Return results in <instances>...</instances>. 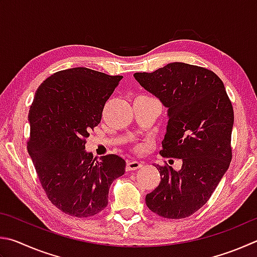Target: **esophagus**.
<instances>
[{
	"label": "esophagus",
	"mask_w": 257,
	"mask_h": 257,
	"mask_svg": "<svg viewBox=\"0 0 257 257\" xmlns=\"http://www.w3.org/2000/svg\"><path fill=\"white\" fill-rule=\"evenodd\" d=\"M143 163L142 162H138V161H129L127 163V171L130 172V171H136L138 169H141V167H143Z\"/></svg>",
	"instance_id": "34e87169"
}]
</instances>
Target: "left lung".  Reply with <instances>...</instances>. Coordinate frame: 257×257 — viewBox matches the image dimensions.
<instances>
[{"label": "left lung", "instance_id": "left-lung-1", "mask_svg": "<svg viewBox=\"0 0 257 257\" xmlns=\"http://www.w3.org/2000/svg\"><path fill=\"white\" fill-rule=\"evenodd\" d=\"M134 77L167 109L161 154L182 161L179 170L154 164L161 182L146 204L161 217H189L206 204L229 167L231 102L220 78L194 65L170 63Z\"/></svg>", "mask_w": 257, "mask_h": 257}]
</instances>
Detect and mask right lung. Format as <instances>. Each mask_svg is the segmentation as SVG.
Masks as SVG:
<instances>
[{
	"label": "right lung",
	"instance_id": "right-lung-1",
	"mask_svg": "<svg viewBox=\"0 0 257 257\" xmlns=\"http://www.w3.org/2000/svg\"><path fill=\"white\" fill-rule=\"evenodd\" d=\"M121 75L85 67L55 73L40 84L30 106L28 153L53 204L74 217H91L108 206L112 182L124 174L118 155L94 162L85 138L100 123L105 102Z\"/></svg>",
	"mask_w": 257,
	"mask_h": 257
}]
</instances>
